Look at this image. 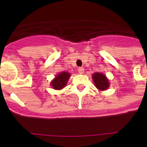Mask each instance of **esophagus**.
Here are the masks:
<instances>
[{"label": "esophagus", "instance_id": "1", "mask_svg": "<svg viewBox=\"0 0 147 147\" xmlns=\"http://www.w3.org/2000/svg\"><path fill=\"white\" fill-rule=\"evenodd\" d=\"M84 71H85V69L83 67H79L78 69V71L79 74H83L84 73Z\"/></svg>", "mask_w": 147, "mask_h": 147}]
</instances>
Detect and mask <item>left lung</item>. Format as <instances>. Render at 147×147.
Listing matches in <instances>:
<instances>
[{
	"instance_id": "obj_1",
	"label": "left lung",
	"mask_w": 147,
	"mask_h": 147,
	"mask_svg": "<svg viewBox=\"0 0 147 147\" xmlns=\"http://www.w3.org/2000/svg\"><path fill=\"white\" fill-rule=\"evenodd\" d=\"M93 81H94V85L99 90H106L109 86V83L107 78L105 77V75L100 74L99 72H96L93 75Z\"/></svg>"
}]
</instances>
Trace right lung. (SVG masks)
<instances>
[{
    "label": "right lung",
    "mask_w": 147,
    "mask_h": 147,
    "mask_svg": "<svg viewBox=\"0 0 147 147\" xmlns=\"http://www.w3.org/2000/svg\"><path fill=\"white\" fill-rule=\"evenodd\" d=\"M70 76V74L66 71H62L61 73L58 75L54 80L51 82V85L53 86L54 89L59 90L62 89L66 85V83L68 82Z\"/></svg>",
    "instance_id": "right-lung-1"
}]
</instances>
